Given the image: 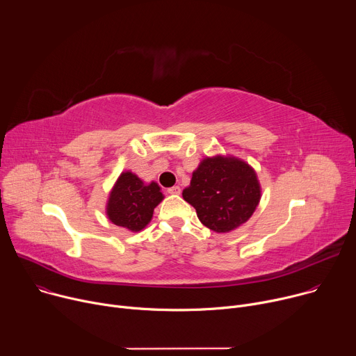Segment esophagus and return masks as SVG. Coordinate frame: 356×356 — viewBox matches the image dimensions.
Returning <instances> with one entry per match:
<instances>
[{"label": "esophagus", "mask_w": 356, "mask_h": 356, "mask_svg": "<svg viewBox=\"0 0 356 356\" xmlns=\"http://www.w3.org/2000/svg\"><path fill=\"white\" fill-rule=\"evenodd\" d=\"M168 193L172 194V195H179L181 193V188L179 186H173V187L168 188Z\"/></svg>", "instance_id": "obj_1"}]
</instances>
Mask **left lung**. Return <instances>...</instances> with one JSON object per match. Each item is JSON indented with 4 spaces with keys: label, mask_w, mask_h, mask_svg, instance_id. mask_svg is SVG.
<instances>
[{
    "label": "left lung",
    "mask_w": 356,
    "mask_h": 356,
    "mask_svg": "<svg viewBox=\"0 0 356 356\" xmlns=\"http://www.w3.org/2000/svg\"><path fill=\"white\" fill-rule=\"evenodd\" d=\"M262 197L258 175L232 155L204 158L193 172L183 198L195 209L202 225L225 234L245 224Z\"/></svg>",
    "instance_id": "8db88e82"
}]
</instances>
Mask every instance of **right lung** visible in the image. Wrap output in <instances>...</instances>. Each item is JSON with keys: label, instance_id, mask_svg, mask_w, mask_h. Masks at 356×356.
Instances as JSON below:
<instances>
[{"label": "right lung", "instance_id": "obj_1", "mask_svg": "<svg viewBox=\"0 0 356 356\" xmlns=\"http://www.w3.org/2000/svg\"><path fill=\"white\" fill-rule=\"evenodd\" d=\"M165 198L156 181L145 183L131 170L122 172L114 183L106 206L108 220L131 232L142 231Z\"/></svg>", "mask_w": 356, "mask_h": 356}]
</instances>
